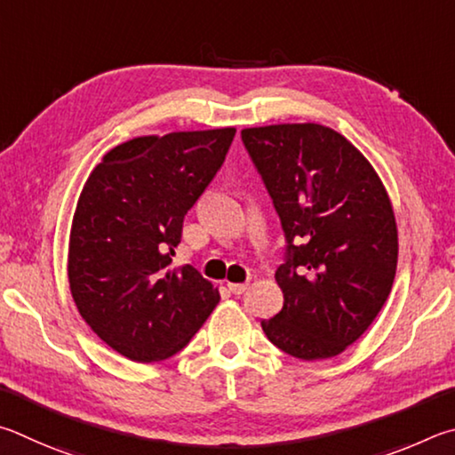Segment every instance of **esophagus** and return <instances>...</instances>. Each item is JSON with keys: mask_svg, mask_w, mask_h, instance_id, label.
I'll return each instance as SVG.
<instances>
[{"mask_svg": "<svg viewBox=\"0 0 455 455\" xmlns=\"http://www.w3.org/2000/svg\"><path fill=\"white\" fill-rule=\"evenodd\" d=\"M248 282H243V283H232V282H229L228 283V288H229V291H232V293H235V296H240V293H243L245 290H248Z\"/></svg>", "mask_w": 455, "mask_h": 455, "instance_id": "esophagus-1", "label": "esophagus"}]
</instances>
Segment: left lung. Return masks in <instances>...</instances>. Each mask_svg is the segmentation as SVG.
Segmentation results:
<instances>
[{
  "mask_svg": "<svg viewBox=\"0 0 455 455\" xmlns=\"http://www.w3.org/2000/svg\"><path fill=\"white\" fill-rule=\"evenodd\" d=\"M242 140L288 242L275 272L283 307L261 328L285 354L328 360L370 328L392 291V202L362 151L331 127H248Z\"/></svg>",
  "mask_w": 455,
  "mask_h": 455,
  "instance_id": "left-lung-1",
  "label": "left lung"
}]
</instances>
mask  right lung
I'll list each match as a JSON object with an SVG mask.
<instances>
[{"mask_svg":"<svg viewBox=\"0 0 455 455\" xmlns=\"http://www.w3.org/2000/svg\"><path fill=\"white\" fill-rule=\"evenodd\" d=\"M234 135L220 127L133 138L85 181L71 221L69 290L93 333L127 360L178 354L218 306V288L196 267H172V258Z\"/></svg>","mask_w":455,"mask_h":455,"instance_id":"obj_1","label":"right lung"}]
</instances>
